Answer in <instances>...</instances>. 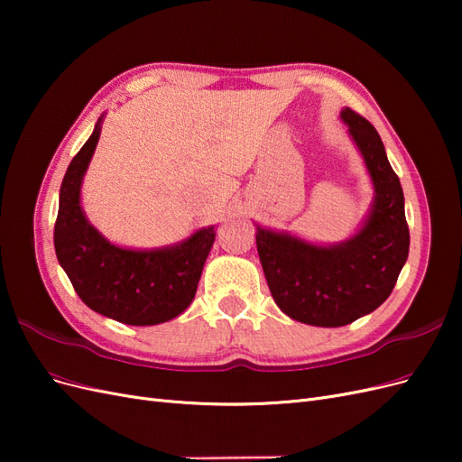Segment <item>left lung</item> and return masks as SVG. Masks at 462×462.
Masks as SVG:
<instances>
[{
	"label": "left lung",
	"instance_id": "obj_1",
	"mask_svg": "<svg viewBox=\"0 0 462 462\" xmlns=\"http://www.w3.org/2000/svg\"><path fill=\"white\" fill-rule=\"evenodd\" d=\"M353 141L365 156L375 200L353 239L316 246L258 227L256 246L275 304L289 318L319 328L346 326L374 312L393 291L409 256L404 197L374 125L343 109Z\"/></svg>",
	"mask_w": 462,
	"mask_h": 462
}]
</instances>
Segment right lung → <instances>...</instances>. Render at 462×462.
<instances>
[{"label":"right lung","mask_w":462,"mask_h":462,"mask_svg":"<svg viewBox=\"0 0 462 462\" xmlns=\"http://www.w3.org/2000/svg\"><path fill=\"white\" fill-rule=\"evenodd\" d=\"M102 131L94 133L67 167L53 227L55 254L80 300L129 326H156L183 312L197 292L214 227L162 250H127L107 243L80 209V183Z\"/></svg>","instance_id":"add662e5"}]
</instances>
